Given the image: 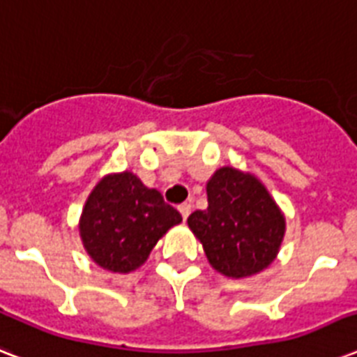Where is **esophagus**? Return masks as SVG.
<instances>
[{
    "mask_svg": "<svg viewBox=\"0 0 357 357\" xmlns=\"http://www.w3.org/2000/svg\"><path fill=\"white\" fill-rule=\"evenodd\" d=\"M178 209H179V213H181V217H183V220H187V217H189V215H190V204H187V202H185V204H181V206H179Z\"/></svg>",
    "mask_w": 357,
    "mask_h": 357,
    "instance_id": "esophagus-1",
    "label": "esophagus"
}]
</instances>
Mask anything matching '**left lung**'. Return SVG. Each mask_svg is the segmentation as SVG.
Returning <instances> with one entry per match:
<instances>
[{"label":"left lung","mask_w":357,"mask_h":357,"mask_svg":"<svg viewBox=\"0 0 357 357\" xmlns=\"http://www.w3.org/2000/svg\"><path fill=\"white\" fill-rule=\"evenodd\" d=\"M207 204L187 222L215 271L246 278L271 265L285 234V218L259 179L220 168L207 183Z\"/></svg>","instance_id":"8db88e82"}]
</instances>
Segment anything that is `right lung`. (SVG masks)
Instances as JSON below:
<instances>
[{
  "mask_svg": "<svg viewBox=\"0 0 357 357\" xmlns=\"http://www.w3.org/2000/svg\"><path fill=\"white\" fill-rule=\"evenodd\" d=\"M181 222V215L131 172L105 176L81 215L83 246L98 265L131 272L148 259L157 241Z\"/></svg>",
  "mask_w": 357,
  "mask_h": 357,
  "instance_id": "right-lung-1",
  "label": "right lung"
}]
</instances>
